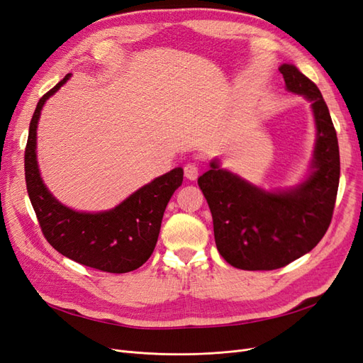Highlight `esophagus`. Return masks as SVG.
Wrapping results in <instances>:
<instances>
[{"mask_svg": "<svg viewBox=\"0 0 363 363\" xmlns=\"http://www.w3.org/2000/svg\"><path fill=\"white\" fill-rule=\"evenodd\" d=\"M200 175V167L196 163L184 164V177L188 180H196Z\"/></svg>", "mask_w": 363, "mask_h": 363, "instance_id": "esophagus-1", "label": "esophagus"}]
</instances>
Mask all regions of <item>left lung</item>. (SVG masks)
Segmentation results:
<instances>
[{"mask_svg":"<svg viewBox=\"0 0 363 363\" xmlns=\"http://www.w3.org/2000/svg\"><path fill=\"white\" fill-rule=\"evenodd\" d=\"M279 71L288 91L312 103L316 145L309 177L289 191L267 192L212 162L199 179L219 255L247 271L283 268L315 248L332 223L337 195L339 147L324 98L294 65L283 63Z\"/></svg>","mask_w":363,"mask_h":363,"instance_id":"1","label":"left lung"}]
</instances>
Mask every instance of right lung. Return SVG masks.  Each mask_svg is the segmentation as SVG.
<instances>
[{
	"label": "right lung",
	"mask_w": 363,
	"mask_h": 363,
	"mask_svg": "<svg viewBox=\"0 0 363 363\" xmlns=\"http://www.w3.org/2000/svg\"><path fill=\"white\" fill-rule=\"evenodd\" d=\"M68 79L69 74L40 98L31 118L24 156L31 206L48 244L65 257L104 272L135 271L155 251L164 208L175 189L182 186L183 169L175 168L160 175L107 212H75L59 203L40 179L36 128L43 104Z\"/></svg>",
	"instance_id": "add662e5"
}]
</instances>
